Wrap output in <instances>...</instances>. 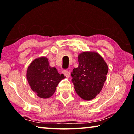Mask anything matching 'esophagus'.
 Listing matches in <instances>:
<instances>
[{
	"label": "esophagus",
	"instance_id": "1",
	"mask_svg": "<svg viewBox=\"0 0 134 134\" xmlns=\"http://www.w3.org/2000/svg\"><path fill=\"white\" fill-rule=\"evenodd\" d=\"M62 72H63V74H64V75H65L66 77H69V76H70V73H69V71H68L67 70H63Z\"/></svg>",
	"mask_w": 134,
	"mask_h": 134
}]
</instances>
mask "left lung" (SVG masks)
I'll list each match as a JSON object with an SVG mask.
<instances>
[{"label": "left lung", "mask_w": 134, "mask_h": 134, "mask_svg": "<svg viewBox=\"0 0 134 134\" xmlns=\"http://www.w3.org/2000/svg\"><path fill=\"white\" fill-rule=\"evenodd\" d=\"M79 65L71 72L75 92L84 100L93 99L101 91L108 68L97 53L83 52L78 57Z\"/></svg>", "instance_id": "left-lung-1"}]
</instances>
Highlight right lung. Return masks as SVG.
<instances>
[{"label":"right lung","instance_id":"1","mask_svg":"<svg viewBox=\"0 0 134 134\" xmlns=\"http://www.w3.org/2000/svg\"><path fill=\"white\" fill-rule=\"evenodd\" d=\"M63 79L64 75L59 74L55 68L50 67L48 59L44 57L34 60L27 71V79L30 87L41 98L51 97Z\"/></svg>","mask_w":134,"mask_h":134}]
</instances>
